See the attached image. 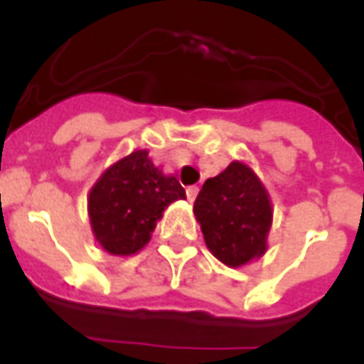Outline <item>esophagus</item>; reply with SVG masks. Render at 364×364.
I'll return each mask as SVG.
<instances>
[{"instance_id": "esophagus-1", "label": "esophagus", "mask_w": 364, "mask_h": 364, "mask_svg": "<svg viewBox=\"0 0 364 364\" xmlns=\"http://www.w3.org/2000/svg\"><path fill=\"white\" fill-rule=\"evenodd\" d=\"M197 195H198V187H197V185H191V187H187V198H189L191 203H193V200L197 198Z\"/></svg>"}]
</instances>
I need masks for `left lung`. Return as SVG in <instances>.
Wrapping results in <instances>:
<instances>
[{"mask_svg": "<svg viewBox=\"0 0 364 364\" xmlns=\"http://www.w3.org/2000/svg\"><path fill=\"white\" fill-rule=\"evenodd\" d=\"M193 213L206 247L224 265L242 267L267 252L271 198L252 167L242 161H232L222 173L206 179Z\"/></svg>", "mask_w": 364, "mask_h": 364, "instance_id": "1", "label": "left lung"}]
</instances>
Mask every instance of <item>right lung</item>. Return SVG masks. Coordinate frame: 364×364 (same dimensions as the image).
Returning <instances> with one entry per match:
<instances>
[{"mask_svg": "<svg viewBox=\"0 0 364 364\" xmlns=\"http://www.w3.org/2000/svg\"><path fill=\"white\" fill-rule=\"evenodd\" d=\"M185 197L175 175L154 166L146 150H136L105 169L91 187V230L105 252L132 255L150 242L167 206Z\"/></svg>", "mask_w": 364, "mask_h": 364, "instance_id": "right-lung-1", "label": "right lung"}]
</instances>
